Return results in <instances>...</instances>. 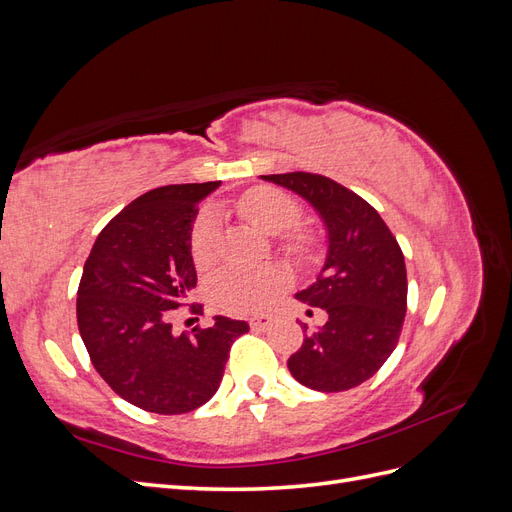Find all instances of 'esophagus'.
Masks as SVG:
<instances>
[{
    "label": "esophagus",
    "mask_w": 512,
    "mask_h": 512,
    "mask_svg": "<svg viewBox=\"0 0 512 512\" xmlns=\"http://www.w3.org/2000/svg\"><path fill=\"white\" fill-rule=\"evenodd\" d=\"M250 327L254 331H267L271 327V318L269 316H256L250 320Z\"/></svg>",
    "instance_id": "obj_1"
}]
</instances>
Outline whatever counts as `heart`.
Masks as SVG:
<instances>
[{
	"instance_id": "1",
	"label": "heart",
	"mask_w": 512,
	"mask_h": 512,
	"mask_svg": "<svg viewBox=\"0 0 512 512\" xmlns=\"http://www.w3.org/2000/svg\"><path fill=\"white\" fill-rule=\"evenodd\" d=\"M239 209L256 226L269 232L288 230L301 220L297 198L277 188H254L239 198ZM292 252L305 254L309 239L301 232L286 237ZM222 220L218 209L205 207L190 230V254L194 265L211 267L220 256ZM286 273L271 265H228L213 275L211 294L215 303L230 314H254L267 307L273 294L286 286Z\"/></svg>"
}]
</instances>
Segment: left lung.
<instances>
[{
	"label": "left lung",
	"mask_w": 512,
	"mask_h": 512,
	"mask_svg": "<svg viewBox=\"0 0 512 512\" xmlns=\"http://www.w3.org/2000/svg\"><path fill=\"white\" fill-rule=\"evenodd\" d=\"M301 194L329 228V256L318 282L297 299L322 309L318 331L303 324V344L288 359L307 389L339 393L369 380L395 350L408 307L404 252L365 198L324 175H262ZM312 314V309H309Z\"/></svg>",
	"instance_id": "obj_1"
}]
</instances>
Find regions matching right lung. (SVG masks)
Returning <instances> with one entry per match:
<instances>
[{
	"instance_id": "obj_1",
	"label": "right lung",
	"mask_w": 512,
	"mask_h": 512,
	"mask_svg": "<svg viewBox=\"0 0 512 512\" xmlns=\"http://www.w3.org/2000/svg\"><path fill=\"white\" fill-rule=\"evenodd\" d=\"M218 185H164L138 196L102 228L85 260L76 320L89 359L121 399L147 412L185 414L207 404L232 342L250 331L226 316L181 335L170 324L196 286L190 230L198 203ZM190 314L203 316V305L192 303Z\"/></svg>"
}]
</instances>
